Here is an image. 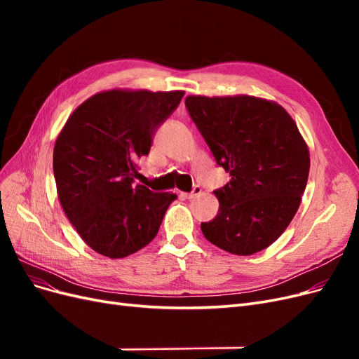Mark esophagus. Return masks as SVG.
<instances>
[{
    "label": "esophagus",
    "mask_w": 359,
    "mask_h": 359,
    "mask_svg": "<svg viewBox=\"0 0 359 359\" xmlns=\"http://www.w3.org/2000/svg\"><path fill=\"white\" fill-rule=\"evenodd\" d=\"M202 193V189L201 187H194L190 193H182V196L186 198V199H193V198H196V196H199V194Z\"/></svg>",
    "instance_id": "34e87169"
}]
</instances>
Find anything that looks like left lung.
Segmentation results:
<instances>
[{"mask_svg": "<svg viewBox=\"0 0 359 359\" xmlns=\"http://www.w3.org/2000/svg\"><path fill=\"white\" fill-rule=\"evenodd\" d=\"M191 119L231 181L215 190L219 214L203 236L227 253L248 256L273 244L297 214L310 153L283 106L253 95H187Z\"/></svg>", "mask_w": 359, "mask_h": 359, "instance_id": "obj_1", "label": "left lung"}]
</instances>
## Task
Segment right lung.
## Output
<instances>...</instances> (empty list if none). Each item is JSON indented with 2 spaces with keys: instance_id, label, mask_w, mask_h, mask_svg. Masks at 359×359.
I'll use <instances>...</instances> for the list:
<instances>
[{
  "instance_id": "obj_1",
  "label": "right lung",
  "mask_w": 359,
  "mask_h": 359,
  "mask_svg": "<svg viewBox=\"0 0 359 359\" xmlns=\"http://www.w3.org/2000/svg\"><path fill=\"white\" fill-rule=\"evenodd\" d=\"M184 91L114 88L72 112L53 147L57 194L83 243L102 256L127 257L154 240L170 191L142 184L136 161L149 153L156 128L180 104Z\"/></svg>"
}]
</instances>
